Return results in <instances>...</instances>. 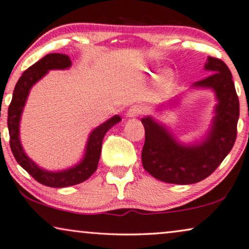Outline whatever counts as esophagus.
<instances>
[{"label":"esophagus","mask_w":249,"mask_h":249,"mask_svg":"<svg viewBox=\"0 0 249 249\" xmlns=\"http://www.w3.org/2000/svg\"><path fill=\"white\" fill-rule=\"evenodd\" d=\"M144 112V108L142 105H133L127 110V117H138Z\"/></svg>","instance_id":"1"}]
</instances>
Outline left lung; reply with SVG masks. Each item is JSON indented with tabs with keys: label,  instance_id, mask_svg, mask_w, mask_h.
Segmentation results:
<instances>
[{
	"label": "left lung",
	"instance_id": "left-lung-1",
	"mask_svg": "<svg viewBox=\"0 0 249 249\" xmlns=\"http://www.w3.org/2000/svg\"><path fill=\"white\" fill-rule=\"evenodd\" d=\"M205 69L211 74L194 86L213 89L218 104L213 126L203 143L184 147L151 117L141 119L145 132L142 165L157 180L174 184L199 182L220 166L233 147L237 139L239 99L232 75L218 58L208 57Z\"/></svg>",
	"mask_w": 249,
	"mask_h": 249
}]
</instances>
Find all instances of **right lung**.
<instances>
[{
    "label": "right lung",
    "instance_id": "right-lung-1",
    "mask_svg": "<svg viewBox=\"0 0 249 249\" xmlns=\"http://www.w3.org/2000/svg\"><path fill=\"white\" fill-rule=\"evenodd\" d=\"M71 60L68 55L61 53H50L36 64L26 69L17 82L11 104L8 109V128L10 135V148L16 160L39 183L52 188H65L81 183L88 180L97 171L100 159L102 140L109 128L121 121L119 116H114L90 134L86 145L85 157L75 167L62 172H48L39 168L32 159L27 157L19 140V122L26 104L29 90L38 79H41L50 69H66L71 67Z\"/></svg>",
    "mask_w": 249,
    "mask_h": 249
}]
</instances>
